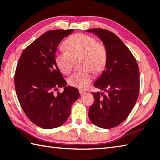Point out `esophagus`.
Wrapping results in <instances>:
<instances>
[{"instance_id": "obj_1", "label": "esophagus", "mask_w": 160, "mask_h": 160, "mask_svg": "<svg viewBox=\"0 0 160 160\" xmlns=\"http://www.w3.org/2000/svg\"><path fill=\"white\" fill-rule=\"evenodd\" d=\"M84 92H85V90H83V89H79V93L80 94H83Z\"/></svg>"}]
</instances>
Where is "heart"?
<instances>
[{"mask_svg":"<svg viewBox=\"0 0 160 160\" xmlns=\"http://www.w3.org/2000/svg\"><path fill=\"white\" fill-rule=\"evenodd\" d=\"M66 52L55 54V62L60 71L70 74L75 62L79 61L82 71L75 72L68 78V82L73 88L85 89L93 79V73L100 75L106 68L108 54L105 46L98 42L94 37L84 33H76L63 42Z\"/></svg>","mask_w":160,"mask_h":160,"instance_id":"obj_1","label":"heart"}]
</instances>
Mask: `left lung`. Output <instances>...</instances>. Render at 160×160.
<instances>
[{"instance_id": "1", "label": "left lung", "mask_w": 160, "mask_h": 160, "mask_svg": "<svg viewBox=\"0 0 160 160\" xmlns=\"http://www.w3.org/2000/svg\"><path fill=\"white\" fill-rule=\"evenodd\" d=\"M87 31L99 37L108 54L106 68L94 83L105 93H92L94 101L89 108V118L101 128H113L128 117L137 101L138 66L129 48L112 32L102 28Z\"/></svg>"}]
</instances>
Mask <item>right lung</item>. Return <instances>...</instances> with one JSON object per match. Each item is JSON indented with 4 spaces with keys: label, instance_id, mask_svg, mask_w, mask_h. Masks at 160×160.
<instances>
[{
    "label": "right lung",
    "instance_id": "add662e5",
    "mask_svg": "<svg viewBox=\"0 0 160 160\" xmlns=\"http://www.w3.org/2000/svg\"><path fill=\"white\" fill-rule=\"evenodd\" d=\"M73 29L45 32L24 49L14 74L17 98L28 118L43 129L57 128L68 120L78 90L66 82L55 62L59 42ZM65 88L60 93L58 89ZM58 91L57 94L55 92Z\"/></svg>",
    "mask_w": 160,
    "mask_h": 160
}]
</instances>
